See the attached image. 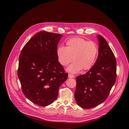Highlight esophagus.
<instances>
[{
  "mask_svg": "<svg viewBox=\"0 0 129 129\" xmlns=\"http://www.w3.org/2000/svg\"><path fill=\"white\" fill-rule=\"evenodd\" d=\"M68 77L69 78H74V75L72 74H68Z\"/></svg>",
  "mask_w": 129,
  "mask_h": 129,
  "instance_id": "1",
  "label": "esophagus"
}]
</instances>
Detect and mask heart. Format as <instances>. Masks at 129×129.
Here are the masks:
<instances>
[{"label": "heart", "mask_w": 129, "mask_h": 129, "mask_svg": "<svg viewBox=\"0 0 129 129\" xmlns=\"http://www.w3.org/2000/svg\"><path fill=\"white\" fill-rule=\"evenodd\" d=\"M98 53L97 44L81 38H74L66 42V47L59 46L56 55L59 63L67 66L74 62L68 68V71L76 73L82 69L87 70L92 67Z\"/></svg>", "instance_id": "1"}]
</instances>
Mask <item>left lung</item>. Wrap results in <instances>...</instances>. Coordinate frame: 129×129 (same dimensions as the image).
<instances>
[{"instance_id":"left-lung-1","label":"left lung","mask_w":129,"mask_h":129,"mask_svg":"<svg viewBox=\"0 0 129 129\" xmlns=\"http://www.w3.org/2000/svg\"><path fill=\"white\" fill-rule=\"evenodd\" d=\"M98 38L96 61L88 72L76 78L74 97L78 105L84 109L94 108L104 102L117 78L115 55L104 38L100 35Z\"/></svg>"}]
</instances>
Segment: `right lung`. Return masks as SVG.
<instances>
[{
    "mask_svg": "<svg viewBox=\"0 0 129 129\" xmlns=\"http://www.w3.org/2000/svg\"><path fill=\"white\" fill-rule=\"evenodd\" d=\"M62 35L41 31L25 44L19 57L17 75L25 96L41 106L56 99L68 74L58 61L57 44Z\"/></svg>",
    "mask_w": 129,
    "mask_h": 129,
    "instance_id": "add662e5",
    "label": "right lung"
}]
</instances>
